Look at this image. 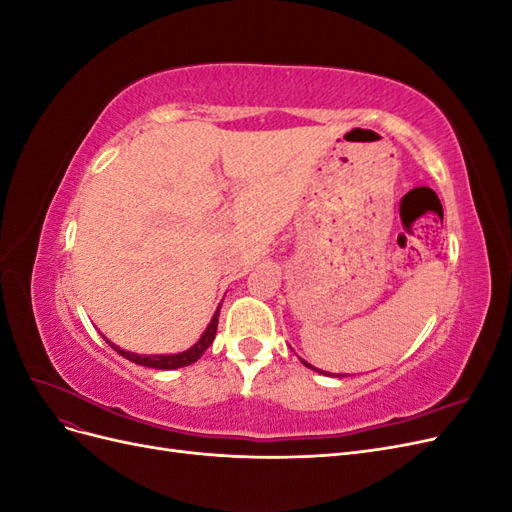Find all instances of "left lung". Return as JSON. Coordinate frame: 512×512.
<instances>
[{
	"label": "left lung",
	"instance_id": "8db88e82",
	"mask_svg": "<svg viewBox=\"0 0 512 512\" xmlns=\"http://www.w3.org/2000/svg\"><path fill=\"white\" fill-rule=\"evenodd\" d=\"M301 363H303V365H307L309 369H314V371H318V374H324V376H333V374H329V371H322V369H316L314 365H309V363H305L303 359H301Z\"/></svg>",
	"mask_w": 512,
	"mask_h": 512
}]
</instances>
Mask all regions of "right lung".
I'll return each mask as SVG.
<instances>
[{"label":"right lung","mask_w":512,"mask_h":512,"mask_svg":"<svg viewBox=\"0 0 512 512\" xmlns=\"http://www.w3.org/2000/svg\"><path fill=\"white\" fill-rule=\"evenodd\" d=\"M218 320H220V307H218V312L213 314L209 327L205 329L203 335H200L198 342L192 348H188L185 352H177V354H136V352L121 350L119 346L108 342V339H106V344L111 346L115 352H119L123 359H128L136 365H145V367H153V369H179V367L196 363L200 356L205 354V350L213 344L215 331H218Z\"/></svg>","instance_id":"obj_1"}]
</instances>
